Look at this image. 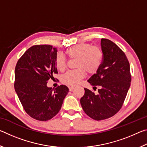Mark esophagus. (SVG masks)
<instances>
[{"mask_svg":"<svg viewBox=\"0 0 147 147\" xmlns=\"http://www.w3.org/2000/svg\"><path fill=\"white\" fill-rule=\"evenodd\" d=\"M74 89V87H69V91H73Z\"/></svg>","mask_w":147,"mask_h":147,"instance_id":"obj_1","label":"esophagus"}]
</instances>
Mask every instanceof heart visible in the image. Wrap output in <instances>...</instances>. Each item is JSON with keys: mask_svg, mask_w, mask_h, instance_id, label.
Listing matches in <instances>:
<instances>
[{"mask_svg": "<svg viewBox=\"0 0 147 147\" xmlns=\"http://www.w3.org/2000/svg\"><path fill=\"white\" fill-rule=\"evenodd\" d=\"M65 54L69 59H76L75 67L77 69L67 72L62 76L61 82L70 86H75L86 75L96 73L100 68L102 61L103 53L100 47L92 46L89 43H80L67 49ZM55 63L57 69L63 71L67 67V61L62 54L56 56Z\"/></svg>", "mask_w": 147, "mask_h": 147, "instance_id": "heart-1", "label": "heart"}]
</instances>
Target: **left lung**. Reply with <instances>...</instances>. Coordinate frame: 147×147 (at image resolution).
Wrapping results in <instances>:
<instances>
[{"instance_id":"obj_1","label":"left lung","mask_w":147,"mask_h":147,"mask_svg":"<svg viewBox=\"0 0 147 147\" xmlns=\"http://www.w3.org/2000/svg\"><path fill=\"white\" fill-rule=\"evenodd\" d=\"M102 61L96 74L88 82L92 86H100L98 94L84 88L80 99L83 110L96 121L113 116L120 110L130 86V63L124 52L108 39H101Z\"/></svg>"}]
</instances>
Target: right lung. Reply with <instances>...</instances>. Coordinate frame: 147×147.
I'll use <instances>...</instances> for the list:
<instances>
[{"mask_svg": "<svg viewBox=\"0 0 147 147\" xmlns=\"http://www.w3.org/2000/svg\"><path fill=\"white\" fill-rule=\"evenodd\" d=\"M57 52L56 48L49 45H34L19 59L16 66L15 90L27 114L38 121L53 118L69 92L64 85L55 89L47 86V81L58 74Z\"/></svg>", "mask_w": 147, "mask_h": 147, "instance_id": "right-lung-1", "label": "right lung"}]
</instances>
